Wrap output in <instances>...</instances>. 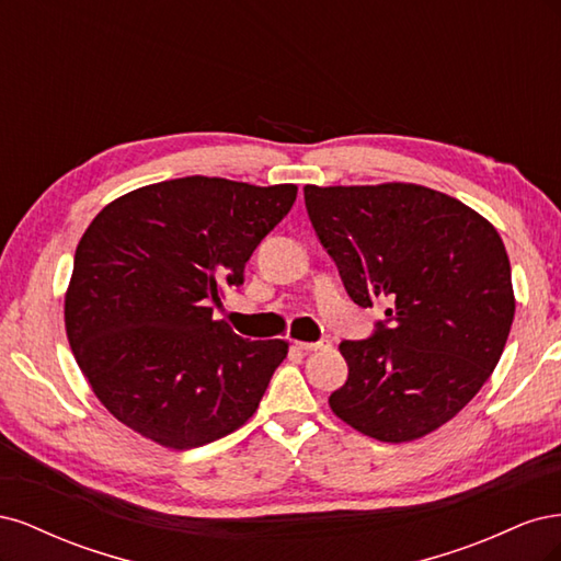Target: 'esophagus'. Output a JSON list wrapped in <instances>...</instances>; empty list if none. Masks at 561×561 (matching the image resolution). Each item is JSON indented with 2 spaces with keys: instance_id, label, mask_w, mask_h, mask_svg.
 <instances>
[{
  "instance_id": "34e87169",
  "label": "esophagus",
  "mask_w": 561,
  "mask_h": 561,
  "mask_svg": "<svg viewBox=\"0 0 561 561\" xmlns=\"http://www.w3.org/2000/svg\"><path fill=\"white\" fill-rule=\"evenodd\" d=\"M328 346H330L328 339H322V342H295V348H299V351H320Z\"/></svg>"
}]
</instances>
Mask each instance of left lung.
<instances>
[{
	"label": "left lung",
	"mask_w": 561,
	"mask_h": 561,
	"mask_svg": "<svg viewBox=\"0 0 561 561\" xmlns=\"http://www.w3.org/2000/svg\"><path fill=\"white\" fill-rule=\"evenodd\" d=\"M348 297L386 301L371 336L342 342L332 412L381 443H410L478 396L515 318L511 260L482 215L421 184L304 186Z\"/></svg>",
	"instance_id": "8db88e82"
}]
</instances>
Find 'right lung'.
<instances>
[{"mask_svg":"<svg viewBox=\"0 0 561 561\" xmlns=\"http://www.w3.org/2000/svg\"><path fill=\"white\" fill-rule=\"evenodd\" d=\"M295 198V184L192 175L140 186L95 215L75 252L65 330L124 426L192 449L254 414L287 344L239 336L213 320L210 301L243 285L250 254Z\"/></svg>","mask_w":561,"mask_h":561,"instance_id":"obj_1","label":"right lung"}]
</instances>
